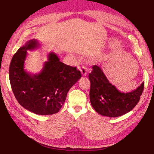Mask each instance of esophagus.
I'll list each match as a JSON object with an SVG mask.
<instances>
[{"instance_id":"1","label":"esophagus","mask_w":154,"mask_h":154,"mask_svg":"<svg viewBox=\"0 0 154 154\" xmlns=\"http://www.w3.org/2000/svg\"><path fill=\"white\" fill-rule=\"evenodd\" d=\"M87 71H88V69L85 66H82L81 67V72L83 76H86Z\"/></svg>"}]
</instances>
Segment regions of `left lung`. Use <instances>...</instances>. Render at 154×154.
<instances>
[{
    "mask_svg": "<svg viewBox=\"0 0 154 154\" xmlns=\"http://www.w3.org/2000/svg\"><path fill=\"white\" fill-rule=\"evenodd\" d=\"M89 74L91 82L90 101L96 112L100 115L118 117L132 110L139 102L144 82L130 93H121L109 83L100 67L93 65Z\"/></svg>",
    "mask_w": 154,
    "mask_h": 154,
    "instance_id": "8db88e82",
    "label": "left lung"
}]
</instances>
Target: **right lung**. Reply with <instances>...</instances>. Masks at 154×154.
Here are the masks:
<instances>
[{"mask_svg":"<svg viewBox=\"0 0 154 154\" xmlns=\"http://www.w3.org/2000/svg\"><path fill=\"white\" fill-rule=\"evenodd\" d=\"M39 46L36 40H30L20 48L10 64L9 79L19 104L32 112L50 115L58 112L63 105L69 90L81 77L76 67L60 61L57 55L50 53L42 71L32 75L24 70L27 50Z\"/></svg>","mask_w":154,"mask_h":154,"instance_id":"1","label":"right lung"}]
</instances>
